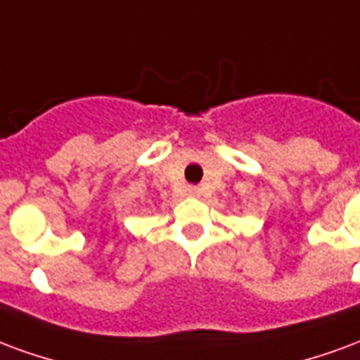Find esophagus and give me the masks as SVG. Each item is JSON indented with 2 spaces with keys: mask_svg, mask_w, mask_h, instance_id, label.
Segmentation results:
<instances>
[{
  "mask_svg": "<svg viewBox=\"0 0 360 360\" xmlns=\"http://www.w3.org/2000/svg\"><path fill=\"white\" fill-rule=\"evenodd\" d=\"M186 195H188V198H199V195H201V190H199L198 186H188V188H186Z\"/></svg>",
  "mask_w": 360,
  "mask_h": 360,
  "instance_id": "esophagus-1",
  "label": "esophagus"
}]
</instances>
